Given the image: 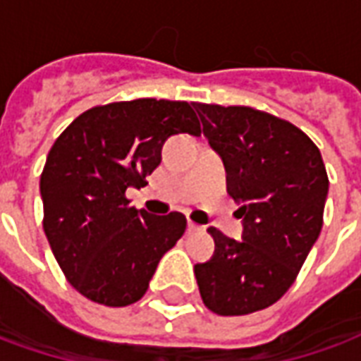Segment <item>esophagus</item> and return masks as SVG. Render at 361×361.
<instances>
[{"label":"esophagus","instance_id":"obj_1","mask_svg":"<svg viewBox=\"0 0 361 361\" xmlns=\"http://www.w3.org/2000/svg\"><path fill=\"white\" fill-rule=\"evenodd\" d=\"M199 230H203V228L199 226V224H195L193 220H189V222H188V232H199Z\"/></svg>","mask_w":361,"mask_h":361}]
</instances>
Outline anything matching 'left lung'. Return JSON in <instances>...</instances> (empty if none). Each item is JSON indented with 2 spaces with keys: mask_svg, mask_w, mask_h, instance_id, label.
<instances>
[{
  "mask_svg": "<svg viewBox=\"0 0 361 361\" xmlns=\"http://www.w3.org/2000/svg\"><path fill=\"white\" fill-rule=\"evenodd\" d=\"M193 106L243 219L240 242L207 230L214 255L195 265L197 284L216 315H247L294 284L323 228L329 178L315 142L286 119L247 106Z\"/></svg>",
  "mask_w": 361,
  "mask_h": 361,
  "instance_id": "8db88e82",
  "label": "left lung"
}]
</instances>
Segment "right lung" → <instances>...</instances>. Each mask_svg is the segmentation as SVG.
I'll list each match as a JSON object with an SVG mask.
<instances>
[{"mask_svg": "<svg viewBox=\"0 0 361 361\" xmlns=\"http://www.w3.org/2000/svg\"><path fill=\"white\" fill-rule=\"evenodd\" d=\"M178 133L201 135L193 104L139 98L94 106L73 119L40 176L44 232L69 284L92 302L141 300L160 259L180 240L181 212L154 216L129 207Z\"/></svg>", "mask_w": 361, "mask_h": 361, "instance_id": "1", "label": "right lung"}]
</instances>
